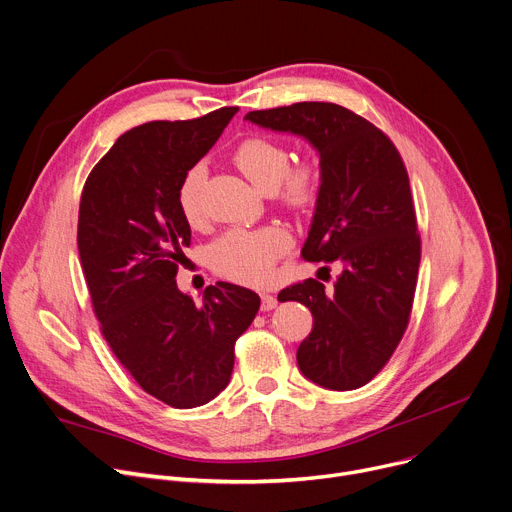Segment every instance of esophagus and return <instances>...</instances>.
<instances>
[{"label": "esophagus", "instance_id": "esophagus-1", "mask_svg": "<svg viewBox=\"0 0 512 512\" xmlns=\"http://www.w3.org/2000/svg\"><path fill=\"white\" fill-rule=\"evenodd\" d=\"M277 306V298L271 296V294H263L261 296V310L267 312V310H273Z\"/></svg>", "mask_w": 512, "mask_h": 512}]
</instances>
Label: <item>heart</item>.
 Wrapping results in <instances>:
<instances>
[{"label": "heart", "instance_id": "heart-1", "mask_svg": "<svg viewBox=\"0 0 512 512\" xmlns=\"http://www.w3.org/2000/svg\"><path fill=\"white\" fill-rule=\"evenodd\" d=\"M241 173L261 192L277 194L290 208H306L318 194V169L312 161L290 165V151L269 138L253 136L243 141L235 155ZM206 183V167L192 165L179 179L177 208L190 224L202 218V190ZM292 247V237L284 226L269 224L255 230L235 228L216 239L208 249L212 269L224 280L263 286L271 280L277 259Z\"/></svg>", "mask_w": 512, "mask_h": 512}]
</instances>
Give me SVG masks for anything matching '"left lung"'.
<instances>
[{
	"label": "left lung",
	"instance_id": "obj_1",
	"mask_svg": "<svg viewBox=\"0 0 512 512\" xmlns=\"http://www.w3.org/2000/svg\"><path fill=\"white\" fill-rule=\"evenodd\" d=\"M245 118L318 151L320 188L302 257L337 261L343 273L333 290L304 280L277 300L312 312V333L296 353L302 374L329 390L361 388L398 347L416 290L421 237L404 161L380 128L337 104L300 102Z\"/></svg>",
	"mask_w": 512,
	"mask_h": 512
}]
</instances>
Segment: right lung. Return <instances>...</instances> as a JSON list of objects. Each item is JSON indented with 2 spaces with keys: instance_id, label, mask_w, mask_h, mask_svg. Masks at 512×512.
Masks as SVG:
<instances>
[{
  "instance_id": "1",
  "label": "right lung",
  "mask_w": 512,
  "mask_h": 512,
  "mask_svg": "<svg viewBox=\"0 0 512 512\" xmlns=\"http://www.w3.org/2000/svg\"><path fill=\"white\" fill-rule=\"evenodd\" d=\"M237 112L124 132L81 192L77 249L100 331L136 384L173 408L202 406L228 386L235 343L261 304L255 292L218 282L196 306L175 284L192 241L177 208L179 179Z\"/></svg>"
}]
</instances>
